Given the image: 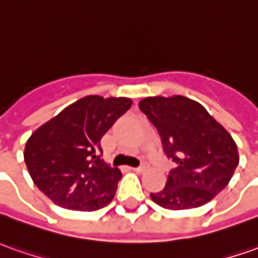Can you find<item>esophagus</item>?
Wrapping results in <instances>:
<instances>
[{"label": "esophagus", "mask_w": 258, "mask_h": 258, "mask_svg": "<svg viewBox=\"0 0 258 258\" xmlns=\"http://www.w3.org/2000/svg\"><path fill=\"white\" fill-rule=\"evenodd\" d=\"M147 167H149V163L147 161H142V164L139 167H136V168H133L136 173H143V171H146Z\"/></svg>", "instance_id": "1"}]
</instances>
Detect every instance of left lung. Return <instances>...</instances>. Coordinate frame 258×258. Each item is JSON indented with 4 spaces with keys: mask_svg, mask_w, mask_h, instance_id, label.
<instances>
[{
    "mask_svg": "<svg viewBox=\"0 0 258 258\" xmlns=\"http://www.w3.org/2000/svg\"><path fill=\"white\" fill-rule=\"evenodd\" d=\"M140 111L156 126L168 159L177 164L168 173L166 186L150 194L166 209L202 207L229 184L239 164L232 136L204 106L192 99L149 97Z\"/></svg>",
    "mask_w": 258,
    "mask_h": 258,
    "instance_id": "obj_1",
    "label": "left lung"
}]
</instances>
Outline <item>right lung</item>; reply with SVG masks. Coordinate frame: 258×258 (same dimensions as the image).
Returning a JSON list of instances; mask_svg holds the SVG:
<instances>
[{
  "label": "right lung",
  "instance_id": "obj_1",
  "mask_svg": "<svg viewBox=\"0 0 258 258\" xmlns=\"http://www.w3.org/2000/svg\"><path fill=\"white\" fill-rule=\"evenodd\" d=\"M131 106L129 98L88 95L37 127L24 153L37 188L66 209L91 212L106 207L122 173L102 160L101 139Z\"/></svg>",
  "mask_w": 258,
  "mask_h": 258
}]
</instances>
